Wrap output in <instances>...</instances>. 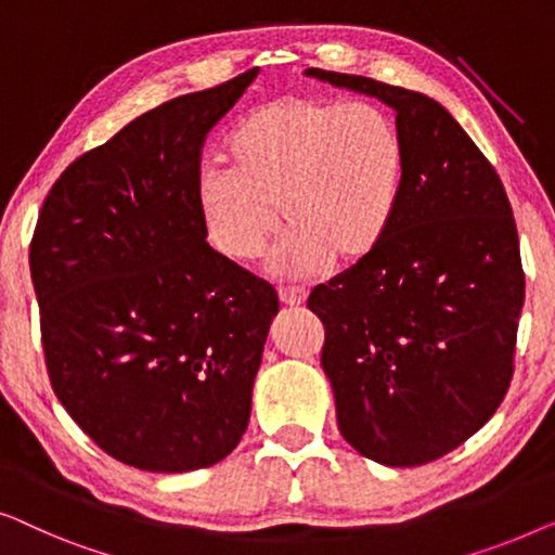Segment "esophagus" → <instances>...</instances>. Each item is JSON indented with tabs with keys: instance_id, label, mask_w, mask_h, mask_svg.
<instances>
[{
	"instance_id": "obj_1",
	"label": "esophagus",
	"mask_w": 555,
	"mask_h": 555,
	"mask_svg": "<svg viewBox=\"0 0 555 555\" xmlns=\"http://www.w3.org/2000/svg\"><path fill=\"white\" fill-rule=\"evenodd\" d=\"M279 299L284 307H301L307 301V292L304 288H279Z\"/></svg>"
}]
</instances>
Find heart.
<instances>
[{"instance_id": "b5f03b06", "label": "heart", "mask_w": 555, "mask_h": 555, "mask_svg": "<svg viewBox=\"0 0 555 555\" xmlns=\"http://www.w3.org/2000/svg\"><path fill=\"white\" fill-rule=\"evenodd\" d=\"M231 168H203L193 208L208 248L251 263L271 251L279 279H311L366 259L392 223L404 151L387 113L366 103L284 95L246 115L225 140Z\"/></svg>"}]
</instances>
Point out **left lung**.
I'll use <instances>...</instances> for the list:
<instances>
[{
	"instance_id": "1",
	"label": "left lung",
	"mask_w": 555,
	"mask_h": 555,
	"mask_svg": "<svg viewBox=\"0 0 555 555\" xmlns=\"http://www.w3.org/2000/svg\"><path fill=\"white\" fill-rule=\"evenodd\" d=\"M307 75L392 107L404 151L385 238L307 301L324 324L339 433L379 465L433 463L508 392L526 296L511 203L437 100L359 75Z\"/></svg>"
}]
</instances>
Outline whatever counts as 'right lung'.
I'll list each match as a JSON object with an SVG mask.
<instances>
[{
	"label": "right lung",
	"mask_w": 555,
	"mask_h": 555,
	"mask_svg": "<svg viewBox=\"0 0 555 555\" xmlns=\"http://www.w3.org/2000/svg\"><path fill=\"white\" fill-rule=\"evenodd\" d=\"M254 80L163 103L80 155L29 246L54 395L107 455L147 473L216 465L251 417L279 296L210 251L193 183L203 140Z\"/></svg>",
	"instance_id": "obj_1"
}]
</instances>
